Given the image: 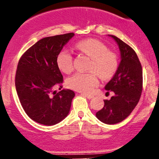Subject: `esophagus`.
<instances>
[{"label":"esophagus","instance_id":"1","mask_svg":"<svg viewBox=\"0 0 159 159\" xmlns=\"http://www.w3.org/2000/svg\"><path fill=\"white\" fill-rule=\"evenodd\" d=\"M82 96H84L85 97H87V98H89V99H90V98H93L94 97L93 95H89V94H86V93H81Z\"/></svg>","mask_w":159,"mask_h":159}]
</instances>
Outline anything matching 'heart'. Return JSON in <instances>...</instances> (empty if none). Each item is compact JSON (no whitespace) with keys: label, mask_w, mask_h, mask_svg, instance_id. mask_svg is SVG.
I'll return each instance as SVG.
<instances>
[{"label":"heart","mask_w":159,"mask_h":159,"mask_svg":"<svg viewBox=\"0 0 159 159\" xmlns=\"http://www.w3.org/2000/svg\"><path fill=\"white\" fill-rule=\"evenodd\" d=\"M75 48L90 57L87 69L90 72H77L67 80L69 88L78 92L90 93L98 84V75L103 79L111 78L118 68V58L109 52L105 44L98 40L87 39L78 42ZM57 65L63 73L69 74L74 69L73 57L67 50H62L57 56Z\"/></svg>","instance_id":"obj_1"}]
</instances>
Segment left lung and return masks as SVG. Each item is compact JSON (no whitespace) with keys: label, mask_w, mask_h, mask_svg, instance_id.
Segmentation results:
<instances>
[{"label":"left lung","mask_w":159,"mask_h":159,"mask_svg":"<svg viewBox=\"0 0 159 159\" xmlns=\"http://www.w3.org/2000/svg\"><path fill=\"white\" fill-rule=\"evenodd\" d=\"M108 36L119 47L120 61L114 75L105 87L114 96L104 100L103 108L96 116L102 123L111 125L125 120L138 105L142 93L143 72L135 52L116 36Z\"/></svg>","instance_id":"1"}]
</instances>
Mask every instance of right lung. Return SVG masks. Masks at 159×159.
I'll return each mask as SVG.
<instances>
[{"mask_svg":"<svg viewBox=\"0 0 159 159\" xmlns=\"http://www.w3.org/2000/svg\"><path fill=\"white\" fill-rule=\"evenodd\" d=\"M74 35L69 33L43 38L20 58L16 91L25 113L36 123L54 125L69 114L75 93L61 90L63 78L57 65V56ZM57 87L59 92L55 90Z\"/></svg>","mask_w":159,"mask_h":159,"instance_id":"1","label":"right lung"}]
</instances>
